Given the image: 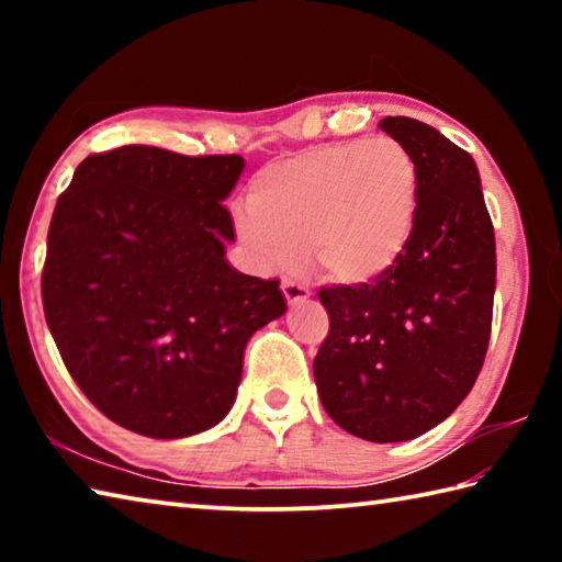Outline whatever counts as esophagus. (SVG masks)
I'll return each mask as SVG.
<instances>
[{"label":"esophagus","instance_id":"obj_1","mask_svg":"<svg viewBox=\"0 0 562 562\" xmlns=\"http://www.w3.org/2000/svg\"><path fill=\"white\" fill-rule=\"evenodd\" d=\"M282 294L284 300H288L290 304H300L304 302L312 294V290L307 288V284L302 282H294V280H282Z\"/></svg>","mask_w":562,"mask_h":562}]
</instances>
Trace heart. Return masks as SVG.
Returning <instances> with one entry per match:
<instances>
[{
  "instance_id": "obj_1",
  "label": "heart",
  "mask_w": 562,
  "mask_h": 562,
  "mask_svg": "<svg viewBox=\"0 0 562 562\" xmlns=\"http://www.w3.org/2000/svg\"><path fill=\"white\" fill-rule=\"evenodd\" d=\"M418 221V168L389 136L304 150L262 168L235 231L265 270L310 255L327 278L367 284L392 272Z\"/></svg>"
}]
</instances>
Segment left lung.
Segmentation results:
<instances>
[{
  "label": "left lung",
  "mask_w": 562,
  "mask_h": 562,
  "mask_svg": "<svg viewBox=\"0 0 562 562\" xmlns=\"http://www.w3.org/2000/svg\"><path fill=\"white\" fill-rule=\"evenodd\" d=\"M379 128L416 160V231L384 278L319 290L329 335L315 382L341 429L396 443L439 426L475 384L491 337L496 237L463 148L416 119L386 116Z\"/></svg>",
  "instance_id": "obj_1"
}]
</instances>
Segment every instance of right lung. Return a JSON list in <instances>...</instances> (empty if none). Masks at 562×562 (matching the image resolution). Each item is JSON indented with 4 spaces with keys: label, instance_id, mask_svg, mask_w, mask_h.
<instances>
[{
    "label": "right lung",
    "instance_id": "1",
    "mask_svg": "<svg viewBox=\"0 0 562 562\" xmlns=\"http://www.w3.org/2000/svg\"><path fill=\"white\" fill-rule=\"evenodd\" d=\"M240 156L121 146L83 158L56 201L42 302L66 369L103 416L150 439L223 422L250 337L288 310L237 272L223 201Z\"/></svg>",
    "mask_w": 562,
    "mask_h": 562
}]
</instances>
